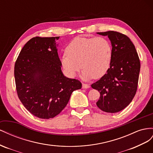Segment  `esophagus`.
<instances>
[{
    "mask_svg": "<svg viewBox=\"0 0 153 153\" xmlns=\"http://www.w3.org/2000/svg\"><path fill=\"white\" fill-rule=\"evenodd\" d=\"M90 87V85L88 84H86V83H82V88H89Z\"/></svg>",
    "mask_w": 153,
    "mask_h": 153,
    "instance_id": "34e87169",
    "label": "esophagus"
}]
</instances>
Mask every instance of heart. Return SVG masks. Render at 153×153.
Masks as SVG:
<instances>
[{
	"mask_svg": "<svg viewBox=\"0 0 153 153\" xmlns=\"http://www.w3.org/2000/svg\"><path fill=\"white\" fill-rule=\"evenodd\" d=\"M65 52L60 58L65 72L74 77L82 67L81 76L85 80L99 79L105 75L113 55L111 43L104 37H77L69 43Z\"/></svg>",
	"mask_w": 153,
	"mask_h": 153,
	"instance_id": "b5f03b06",
	"label": "heart"
}]
</instances>
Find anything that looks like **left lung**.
Instances as JSON below:
<instances>
[{"mask_svg": "<svg viewBox=\"0 0 153 153\" xmlns=\"http://www.w3.org/2000/svg\"><path fill=\"white\" fill-rule=\"evenodd\" d=\"M97 33L108 36L113 55L108 72L91 85V88L100 92L96 102L99 109L107 113H117L127 107L134 97L140 63L133 42L125 34L113 30Z\"/></svg>", "mask_w": 153, "mask_h": 153, "instance_id": "obj_1", "label": "left lung"}]
</instances>
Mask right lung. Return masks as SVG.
I'll return each instance as SVG.
<instances>
[{
  "label": "right lung",
  "instance_id": "obj_1",
  "mask_svg": "<svg viewBox=\"0 0 153 153\" xmlns=\"http://www.w3.org/2000/svg\"><path fill=\"white\" fill-rule=\"evenodd\" d=\"M58 37H34L25 43L15 65L17 94L34 116L49 119L62 111L81 82L65 77L58 54Z\"/></svg>",
  "mask_w": 153,
  "mask_h": 153
}]
</instances>
